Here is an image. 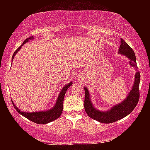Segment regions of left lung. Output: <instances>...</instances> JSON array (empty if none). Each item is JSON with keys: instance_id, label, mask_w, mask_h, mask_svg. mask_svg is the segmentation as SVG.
I'll return each mask as SVG.
<instances>
[{"instance_id": "obj_1", "label": "left lung", "mask_w": 150, "mask_h": 150, "mask_svg": "<svg viewBox=\"0 0 150 150\" xmlns=\"http://www.w3.org/2000/svg\"><path fill=\"white\" fill-rule=\"evenodd\" d=\"M118 53L126 56L130 60L129 63L131 66L134 67L137 69V72L134 76V85L126 99L121 103L113 106L107 111H100L93 106L90 99L89 92L87 87L84 88L85 89V110L86 112L93 120L104 124H110L125 117L134 110L139 100V95H140L139 83H140L141 76L139 71L137 70L138 67L137 65L136 57L134 51L126 42L121 39V45L119 48Z\"/></svg>"}]
</instances>
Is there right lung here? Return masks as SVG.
Here are the masks:
<instances>
[{"mask_svg":"<svg viewBox=\"0 0 150 150\" xmlns=\"http://www.w3.org/2000/svg\"><path fill=\"white\" fill-rule=\"evenodd\" d=\"M33 37H29L27 39H26L24 41L23 44H22L21 46H20L19 48H18L17 50H16L15 52H14L13 56H12L11 60L13 61V59L15 57L18 51L20 50V49L22 48V46L25 44V43L28 42V41L33 40ZM72 85V82H70L68 84H67L66 85H65L63 88L61 90L60 93L57 98L56 104H54V107H52L50 109L48 110H44V111H37V112H24L20 110L19 108H18L17 106H16L15 104H14L13 102H12V104L14 106V108H16V110L19 112L20 115H22V116L25 117L26 118H27L28 120H29L33 122L36 123V124H48L49 122H52L55 120H57V118H59L60 115H61V112L63 111V100H64L65 94L66 93L67 90L68 88L70 87V86Z\"/></svg>","mask_w":150,"mask_h":150,"instance_id":"right-lung-1","label":"right lung"}]
</instances>
